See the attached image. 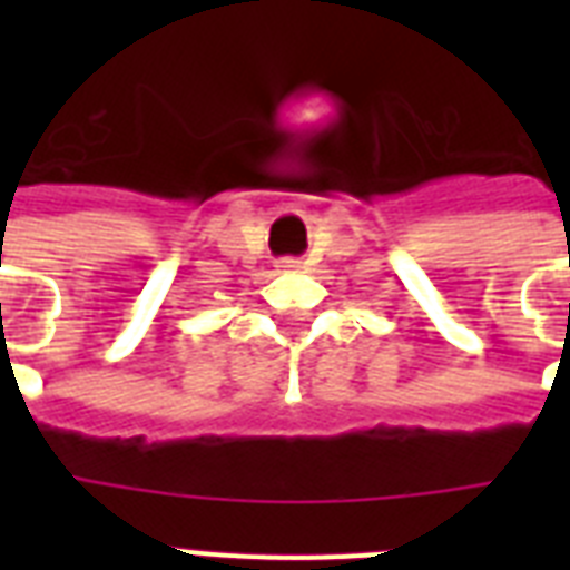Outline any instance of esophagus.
Instances as JSON below:
<instances>
[{
	"label": "esophagus",
	"mask_w": 570,
	"mask_h": 570,
	"mask_svg": "<svg viewBox=\"0 0 570 570\" xmlns=\"http://www.w3.org/2000/svg\"><path fill=\"white\" fill-rule=\"evenodd\" d=\"M281 268H284V272H298V268H302V259H293V257L281 259Z\"/></svg>",
	"instance_id": "esophagus-1"
}]
</instances>
